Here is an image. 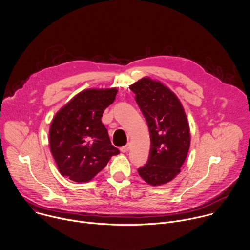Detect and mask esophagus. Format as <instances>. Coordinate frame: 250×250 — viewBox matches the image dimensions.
I'll return each mask as SVG.
<instances>
[{
  "label": "esophagus",
  "instance_id": "esophagus-1",
  "mask_svg": "<svg viewBox=\"0 0 250 250\" xmlns=\"http://www.w3.org/2000/svg\"><path fill=\"white\" fill-rule=\"evenodd\" d=\"M129 149H130V144H127V145L123 146L122 147H120V151L122 153H127V152H129Z\"/></svg>",
  "mask_w": 250,
  "mask_h": 250
}]
</instances>
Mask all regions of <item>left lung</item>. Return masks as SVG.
Returning <instances> with one entry per match:
<instances>
[{
	"mask_svg": "<svg viewBox=\"0 0 250 250\" xmlns=\"http://www.w3.org/2000/svg\"><path fill=\"white\" fill-rule=\"evenodd\" d=\"M130 89L136 94L151 136L148 160L138 168L139 175L149 185L166 184L180 172L189 151L186 114L177 96L159 81L143 78Z\"/></svg>",
	"mask_w": 250,
	"mask_h": 250,
	"instance_id": "left-lung-1",
	"label": "left lung"
}]
</instances>
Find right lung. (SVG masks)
Segmentation results:
<instances>
[{
  "label": "right lung",
  "instance_id": "right-lung-1",
  "mask_svg": "<svg viewBox=\"0 0 250 250\" xmlns=\"http://www.w3.org/2000/svg\"><path fill=\"white\" fill-rule=\"evenodd\" d=\"M116 88L81 91L55 115L49 130L50 149L60 173L87 182L120 152L111 145L103 113L113 104Z\"/></svg>",
  "mask_w": 250,
  "mask_h": 250
}]
</instances>
